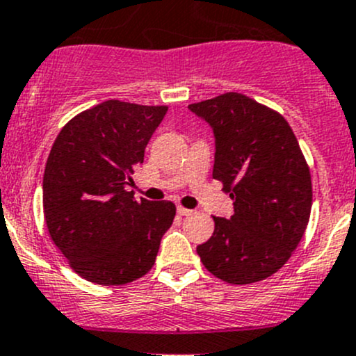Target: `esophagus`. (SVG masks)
Returning <instances> with one entry per match:
<instances>
[{"instance_id":"34e87169","label":"esophagus","mask_w":356,"mask_h":356,"mask_svg":"<svg viewBox=\"0 0 356 356\" xmlns=\"http://www.w3.org/2000/svg\"><path fill=\"white\" fill-rule=\"evenodd\" d=\"M177 211H178V214H179V216H192V214H193V211H192V209L181 207V205H178V209H177Z\"/></svg>"}]
</instances>
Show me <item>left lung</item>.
<instances>
[{
  "mask_svg": "<svg viewBox=\"0 0 356 356\" xmlns=\"http://www.w3.org/2000/svg\"><path fill=\"white\" fill-rule=\"evenodd\" d=\"M214 128L212 177L234 200L229 219L197 247L204 267L229 284H250L281 269L305 234L312 178L291 127L276 109L240 92L188 106Z\"/></svg>",
  "mask_w": 356,
  "mask_h": 356,
  "instance_id": "obj_1",
  "label": "left lung"
}]
</instances>
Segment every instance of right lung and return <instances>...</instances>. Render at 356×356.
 <instances>
[{"label": "right lung", "instance_id": "1", "mask_svg": "<svg viewBox=\"0 0 356 356\" xmlns=\"http://www.w3.org/2000/svg\"><path fill=\"white\" fill-rule=\"evenodd\" d=\"M166 111L109 99L73 116L51 147L42 179L47 232L90 283L120 286L145 276L173 225V202H137L124 190Z\"/></svg>", "mask_w": 356, "mask_h": 356}]
</instances>
